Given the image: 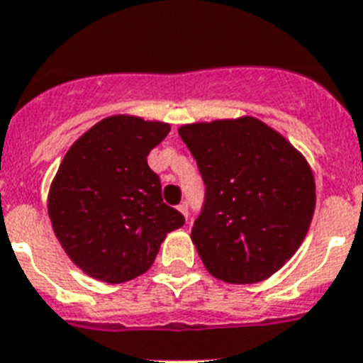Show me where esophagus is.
Segmentation results:
<instances>
[{"label":"esophagus","mask_w":363,"mask_h":363,"mask_svg":"<svg viewBox=\"0 0 363 363\" xmlns=\"http://www.w3.org/2000/svg\"><path fill=\"white\" fill-rule=\"evenodd\" d=\"M179 212L188 219V203H181V205H179Z\"/></svg>","instance_id":"1"}]
</instances>
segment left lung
I'll return each mask as SVG.
<instances>
[{"instance_id":"obj_1","label":"left lung","mask_w":363,"mask_h":363,"mask_svg":"<svg viewBox=\"0 0 363 363\" xmlns=\"http://www.w3.org/2000/svg\"><path fill=\"white\" fill-rule=\"evenodd\" d=\"M179 135L205 182L191 242L208 273L228 284L271 277L308 233L315 208L308 162L251 116L182 125Z\"/></svg>"}]
</instances>
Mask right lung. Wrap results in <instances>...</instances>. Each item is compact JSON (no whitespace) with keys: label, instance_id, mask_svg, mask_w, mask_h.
<instances>
[{"label":"right lung","instance_id":"right-lung-1","mask_svg":"<svg viewBox=\"0 0 363 363\" xmlns=\"http://www.w3.org/2000/svg\"><path fill=\"white\" fill-rule=\"evenodd\" d=\"M167 133V123L111 116L64 157L48 210L55 236L86 275L111 284L136 279L153 266L166 234L184 225L147 166Z\"/></svg>","mask_w":363,"mask_h":363}]
</instances>
